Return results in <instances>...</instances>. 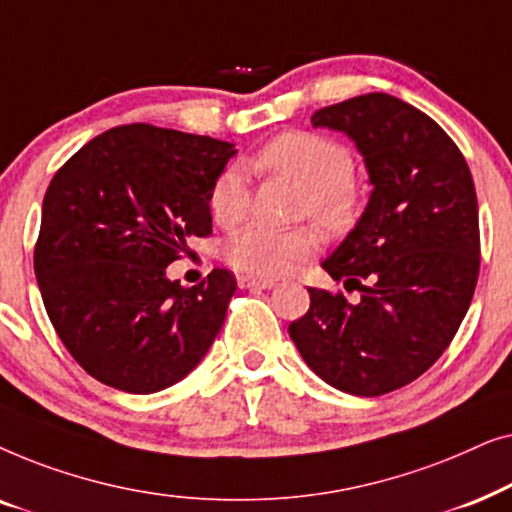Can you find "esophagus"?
<instances>
[{"instance_id": "esophagus-1", "label": "esophagus", "mask_w": 512, "mask_h": 512, "mask_svg": "<svg viewBox=\"0 0 512 512\" xmlns=\"http://www.w3.org/2000/svg\"><path fill=\"white\" fill-rule=\"evenodd\" d=\"M240 286H244V289H272L275 286V282L272 279H254V277H240Z\"/></svg>"}]
</instances>
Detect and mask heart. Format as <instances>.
<instances>
[{"label":"heart","mask_w":512,"mask_h":512,"mask_svg":"<svg viewBox=\"0 0 512 512\" xmlns=\"http://www.w3.org/2000/svg\"><path fill=\"white\" fill-rule=\"evenodd\" d=\"M254 167L303 184L300 214H312L328 230L342 228L354 216V156L338 139L305 130L282 132L256 153ZM249 202V184L242 167H223L214 177L207 198L216 226H240L249 214ZM317 247L319 237L312 228L247 226L226 242V261L244 277L277 279L310 258Z\"/></svg>","instance_id":"b5f03b06"}]
</instances>
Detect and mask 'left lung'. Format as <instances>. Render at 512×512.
Returning <instances> with one entry per match:
<instances>
[{
    "label": "left lung",
    "mask_w": 512,
    "mask_h": 512,
    "mask_svg": "<svg viewBox=\"0 0 512 512\" xmlns=\"http://www.w3.org/2000/svg\"><path fill=\"white\" fill-rule=\"evenodd\" d=\"M312 125L349 135L370 193L345 242L321 263L347 291H310L289 335L321 380L354 396L401 389L440 359L459 331L480 272L478 198L459 146L387 93L314 111Z\"/></svg>",
    "instance_id": "8db88e82"
}]
</instances>
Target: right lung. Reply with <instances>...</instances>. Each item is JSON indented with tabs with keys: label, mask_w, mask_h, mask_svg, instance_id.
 I'll return each mask as SVG.
<instances>
[{
	"label": "right lung",
	"mask_w": 512,
	"mask_h": 512,
	"mask_svg": "<svg viewBox=\"0 0 512 512\" xmlns=\"http://www.w3.org/2000/svg\"><path fill=\"white\" fill-rule=\"evenodd\" d=\"M233 144L156 125L111 128L55 172L34 272L74 361L107 387L153 394L184 380L219 335L235 275L195 286L165 268L212 235L209 188Z\"/></svg>",
	"instance_id": "obj_1"
}]
</instances>
